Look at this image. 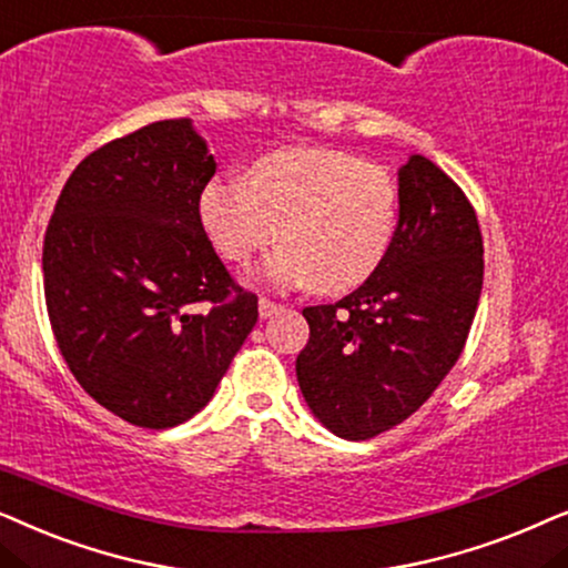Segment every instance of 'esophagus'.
<instances>
[{
  "label": "esophagus",
  "instance_id": "esophagus-1",
  "mask_svg": "<svg viewBox=\"0 0 568 568\" xmlns=\"http://www.w3.org/2000/svg\"><path fill=\"white\" fill-rule=\"evenodd\" d=\"M280 308H283V306H280L277 301H270V298H264V296L260 298V316H262V320H270V316L277 314Z\"/></svg>",
  "mask_w": 568,
  "mask_h": 568
}]
</instances>
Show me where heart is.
I'll return each instance as SVG.
<instances>
[{"label": "heart", "mask_w": 568, "mask_h": 568, "mask_svg": "<svg viewBox=\"0 0 568 568\" xmlns=\"http://www.w3.org/2000/svg\"><path fill=\"white\" fill-rule=\"evenodd\" d=\"M397 217L389 171L327 148L275 150L248 169V184L217 179L200 194V221L229 262H246L280 229L285 246L256 270L275 288H358L387 256Z\"/></svg>", "instance_id": "b5f03b06"}]
</instances>
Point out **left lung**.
I'll list each match as a JSON object with an SVG mask.
<instances>
[{
  "label": "left lung",
  "mask_w": 568,
  "mask_h": 568,
  "mask_svg": "<svg viewBox=\"0 0 568 568\" xmlns=\"http://www.w3.org/2000/svg\"><path fill=\"white\" fill-rule=\"evenodd\" d=\"M397 196V231L379 270L337 304L304 308L301 395L347 442L379 436L434 395L463 353L483 288V236L463 189L410 155Z\"/></svg>",
  "instance_id": "left-lung-1"
}]
</instances>
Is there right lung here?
Listing matches in <instances>:
<instances>
[{
    "mask_svg": "<svg viewBox=\"0 0 568 568\" xmlns=\"http://www.w3.org/2000/svg\"><path fill=\"white\" fill-rule=\"evenodd\" d=\"M213 173L192 119L155 121L90 153L49 221L43 291L59 351L132 426L200 413L260 316L202 229Z\"/></svg>",
    "mask_w": 568,
    "mask_h": 568,
    "instance_id": "right-lung-1",
    "label": "right lung"
}]
</instances>
